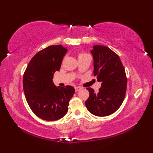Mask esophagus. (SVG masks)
<instances>
[{
    "label": "esophagus",
    "mask_w": 153,
    "mask_h": 153,
    "mask_svg": "<svg viewBox=\"0 0 153 153\" xmlns=\"http://www.w3.org/2000/svg\"><path fill=\"white\" fill-rule=\"evenodd\" d=\"M82 88L81 87H75V90H76V91L77 92V91H79L82 89Z\"/></svg>",
    "instance_id": "esophagus-1"
}]
</instances>
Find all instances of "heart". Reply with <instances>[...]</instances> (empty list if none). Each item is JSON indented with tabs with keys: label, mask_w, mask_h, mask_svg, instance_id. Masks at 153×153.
<instances>
[{
	"label": "heart",
	"mask_w": 153,
	"mask_h": 153,
	"mask_svg": "<svg viewBox=\"0 0 153 153\" xmlns=\"http://www.w3.org/2000/svg\"><path fill=\"white\" fill-rule=\"evenodd\" d=\"M86 54H86V53H80L79 54L78 57H80V56H84V55H86Z\"/></svg>",
	"instance_id": "b5f03b06"
}]
</instances>
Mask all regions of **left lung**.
<instances>
[{"instance_id":"8db88e82","label":"left lung","mask_w":153,"mask_h":153,"mask_svg":"<svg viewBox=\"0 0 153 153\" xmlns=\"http://www.w3.org/2000/svg\"><path fill=\"white\" fill-rule=\"evenodd\" d=\"M93 57L94 76L101 83L99 92L93 89L85 104L87 110L97 116H106L118 110L124 99L127 87L125 69L119 56L108 47L94 45L91 51Z\"/></svg>"}]
</instances>
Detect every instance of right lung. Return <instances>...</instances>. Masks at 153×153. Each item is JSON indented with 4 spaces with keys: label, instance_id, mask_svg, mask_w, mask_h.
<instances>
[{
    "label": "right lung",
    "instance_id": "right-lung-1",
    "mask_svg": "<svg viewBox=\"0 0 153 153\" xmlns=\"http://www.w3.org/2000/svg\"><path fill=\"white\" fill-rule=\"evenodd\" d=\"M66 47L52 45L31 58L23 77V88L32 111L47 121L59 120L66 114L68 105L75 93L72 86L54 85L53 78L60 70Z\"/></svg>",
    "mask_w": 153,
    "mask_h": 153
}]
</instances>
